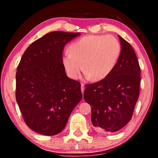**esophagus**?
Masks as SVG:
<instances>
[{
	"instance_id": "esophagus-1",
	"label": "esophagus",
	"mask_w": 158,
	"mask_h": 158,
	"mask_svg": "<svg viewBox=\"0 0 158 158\" xmlns=\"http://www.w3.org/2000/svg\"><path fill=\"white\" fill-rule=\"evenodd\" d=\"M84 90H85V86H84L83 83H81V91L82 93H84Z\"/></svg>"
}]
</instances>
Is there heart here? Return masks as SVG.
I'll return each mask as SVG.
<instances>
[{"label":"heart","mask_w":158,"mask_h":158,"mask_svg":"<svg viewBox=\"0 0 158 158\" xmlns=\"http://www.w3.org/2000/svg\"><path fill=\"white\" fill-rule=\"evenodd\" d=\"M71 52L62 55V64L73 79L78 78L82 70L93 81H101L114 70L121 53L118 40L111 35L84 36L73 42Z\"/></svg>","instance_id":"b5f03b06"}]
</instances>
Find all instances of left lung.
I'll return each instance as SVG.
<instances>
[{
	"mask_svg": "<svg viewBox=\"0 0 158 158\" xmlns=\"http://www.w3.org/2000/svg\"><path fill=\"white\" fill-rule=\"evenodd\" d=\"M121 53L106 78L85 85L83 98L91 107V122L100 132H116L128 124L139 98L140 68L129 43L118 36Z\"/></svg>",
	"mask_w": 158,
	"mask_h": 158,
	"instance_id": "8db88e82",
	"label": "left lung"
}]
</instances>
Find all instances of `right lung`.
I'll return each mask as SVG.
<instances>
[{
  "instance_id": "1",
  "label": "right lung",
  "mask_w": 158,
  "mask_h": 158,
  "mask_svg": "<svg viewBox=\"0 0 158 158\" xmlns=\"http://www.w3.org/2000/svg\"><path fill=\"white\" fill-rule=\"evenodd\" d=\"M80 35L45 34L29 45L17 68V103L27 126L42 135L61 132L83 97L81 83L67 76L62 60L65 44Z\"/></svg>"
}]
</instances>
